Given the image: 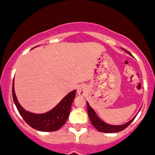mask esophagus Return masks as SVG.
Here are the masks:
<instances>
[{
  "instance_id": "obj_1",
  "label": "esophagus",
  "mask_w": 155,
  "mask_h": 155,
  "mask_svg": "<svg viewBox=\"0 0 155 155\" xmlns=\"http://www.w3.org/2000/svg\"><path fill=\"white\" fill-rule=\"evenodd\" d=\"M87 93V87L85 85H80L77 89V93L79 96H84Z\"/></svg>"
}]
</instances>
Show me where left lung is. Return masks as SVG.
<instances>
[{
	"mask_svg": "<svg viewBox=\"0 0 155 155\" xmlns=\"http://www.w3.org/2000/svg\"><path fill=\"white\" fill-rule=\"evenodd\" d=\"M124 49V48H123ZM126 51V50H125ZM129 55H131L129 51H126ZM86 104H87V110H88V115H89V117H90V121H91L92 124L96 127V129L97 130L100 132H104V133H116V132H119L124 130L125 128L127 127L130 124H131L132 121L134 120V117L133 119H131L130 121H128L127 123L124 124L122 125H111L107 123L104 122V120H102L100 117H99L97 114H96L95 110L90 107V105L89 104L87 101H86Z\"/></svg>",
	"mask_w": 155,
	"mask_h": 155,
	"instance_id": "left-lung-1",
	"label": "left lung"
}]
</instances>
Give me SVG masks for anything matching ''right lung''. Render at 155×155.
Segmentation results:
<instances>
[{
    "mask_svg": "<svg viewBox=\"0 0 155 155\" xmlns=\"http://www.w3.org/2000/svg\"><path fill=\"white\" fill-rule=\"evenodd\" d=\"M15 83L12 85V96L19 114L30 127L40 131H55L60 129L67 120L71 106L76 97V90L68 93L53 109L44 114H33L25 110L17 99L15 92Z\"/></svg>",
    "mask_w": 155,
    "mask_h": 155,
    "instance_id": "add662e5",
    "label": "right lung"
}]
</instances>
